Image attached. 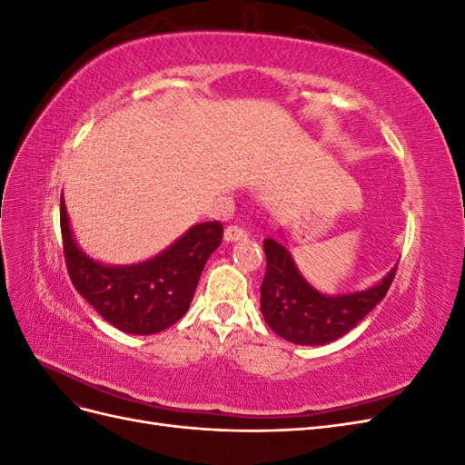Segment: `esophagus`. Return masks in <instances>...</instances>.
<instances>
[{"instance_id":"34e87169","label":"esophagus","mask_w":465,"mask_h":465,"mask_svg":"<svg viewBox=\"0 0 465 465\" xmlns=\"http://www.w3.org/2000/svg\"><path fill=\"white\" fill-rule=\"evenodd\" d=\"M248 236L246 229L238 227V224H229L227 229H224V241L227 242H236V241H244V238Z\"/></svg>"}]
</instances>
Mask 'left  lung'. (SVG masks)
<instances>
[{
  "label": "left lung",
  "mask_w": 465,
  "mask_h": 465,
  "mask_svg": "<svg viewBox=\"0 0 465 465\" xmlns=\"http://www.w3.org/2000/svg\"><path fill=\"white\" fill-rule=\"evenodd\" d=\"M265 275L260 287L263 320L277 335L297 345H326L353 330L386 297L398 265L367 291L328 297L301 275L291 252L273 238L263 241Z\"/></svg>",
  "instance_id": "8db88e82"
}]
</instances>
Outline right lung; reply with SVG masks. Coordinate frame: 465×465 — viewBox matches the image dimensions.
Wrapping results in <instances>:
<instances>
[{"label": "right lung", "instance_id": "1", "mask_svg": "<svg viewBox=\"0 0 465 465\" xmlns=\"http://www.w3.org/2000/svg\"><path fill=\"white\" fill-rule=\"evenodd\" d=\"M60 224L74 287L108 323L134 335L163 331L188 312L203 267L223 241L219 221L198 223L159 256L132 265H106L77 246L64 193Z\"/></svg>", "mask_w": 465, "mask_h": 465}]
</instances>
